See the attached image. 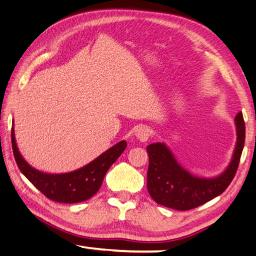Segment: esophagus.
I'll use <instances>...</instances> for the list:
<instances>
[{
	"mask_svg": "<svg viewBox=\"0 0 256 256\" xmlns=\"http://www.w3.org/2000/svg\"><path fill=\"white\" fill-rule=\"evenodd\" d=\"M150 134H151L150 128H146V126H138V128L136 130V136L141 142L148 141V138H150Z\"/></svg>",
	"mask_w": 256,
	"mask_h": 256,
	"instance_id": "obj_1",
	"label": "esophagus"
}]
</instances>
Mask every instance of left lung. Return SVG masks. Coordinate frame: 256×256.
<instances>
[{
	"label": "left lung",
	"mask_w": 256,
	"mask_h": 256,
	"mask_svg": "<svg viewBox=\"0 0 256 256\" xmlns=\"http://www.w3.org/2000/svg\"><path fill=\"white\" fill-rule=\"evenodd\" d=\"M238 138L230 164L215 178H199L184 169L164 143H152L146 146L148 154V192L159 205L189 210L220 196L228 187L238 171L245 142L243 114L235 116Z\"/></svg>",
	"instance_id": "1"
}]
</instances>
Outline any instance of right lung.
Wrapping results in <instances>:
<instances>
[{
	"instance_id": "1",
	"label": "right lung",
	"mask_w": 256,
	"mask_h": 256,
	"mask_svg": "<svg viewBox=\"0 0 256 256\" xmlns=\"http://www.w3.org/2000/svg\"><path fill=\"white\" fill-rule=\"evenodd\" d=\"M11 141L13 154L21 172L50 200L62 204L85 202L94 196L103 184V179L110 166L118 160L126 148V142L120 141L80 169L68 174H52L41 172L26 164L18 152L13 128Z\"/></svg>"
}]
</instances>
